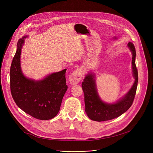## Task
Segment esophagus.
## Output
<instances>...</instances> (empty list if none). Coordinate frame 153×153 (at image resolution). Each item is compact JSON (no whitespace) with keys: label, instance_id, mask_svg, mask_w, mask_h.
I'll return each mask as SVG.
<instances>
[{"label":"esophagus","instance_id":"1","mask_svg":"<svg viewBox=\"0 0 153 153\" xmlns=\"http://www.w3.org/2000/svg\"><path fill=\"white\" fill-rule=\"evenodd\" d=\"M82 77V72L80 69L74 71L69 77V82L70 84L74 85L77 84L81 80Z\"/></svg>","mask_w":153,"mask_h":153}]
</instances>
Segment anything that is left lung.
Instances as JSON below:
<instances>
[{
  "label": "left lung",
  "instance_id": "1",
  "mask_svg": "<svg viewBox=\"0 0 153 153\" xmlns=\"http://www.w3.org/2000/svg\"><path fill=\"white\" fill-rule=\"evenodd\" d=\"M128 46L133 54L132 65L135 81L132 88L121 100L113 104L103 102L97 94L93 74L86 76L82 82V87L85 96V111L87 116L93 120L102 122L116 118L126 112L133 103L138 82V72L135 63L136 53L133 43L129 42Z\"/></svg>",
  "mask_w": 153,
  "mask_h": 153
}]
</instances>
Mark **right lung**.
Segmentation results:
<instances>
[{"label":"right lung","instance_id":"add662e5","mask_svg":"<svg viewBox=\"0 0 153 153\" xmlns=\"http://www.w3.org/2000/svg\"><path fill=\"white\" fill-rule=\"evenodd\" d=\"M20 39L10 68V90L16 105L25 113L42 120L54 118L59 113L68 86L67 69L48 75L39 81L26 78L20 68L21 49L24 43Z\"/></svg>","mask_w":153,"mask_h":153}]
</instances>
